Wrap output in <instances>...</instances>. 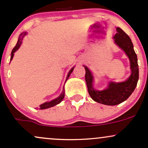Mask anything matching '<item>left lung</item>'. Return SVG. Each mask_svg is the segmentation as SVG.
Segmentation results:
<instances>
[{"mask_svg": "<svg viewBox=\"0 0 148 148\" xmlns=\"http://www.w3.org/2000/svg\"><path fill=\"white\" fill-rule=\"evenodd\" d=\"M117 33L113 37L115 43L125 52L130 61L132 74L125 81L120 83L110 82L108 88L103 90H97L92 86L93 76L90 69L84 65L86 69V81L88 93L94 101L108 106H115L123 102L132 94L137 86L138 80V65L137 56L130 37L120 28H116Z\"/></svg>", "mask_w": 148, "mask_h": 148, "instance_id": "8db88e82", "label": "left lung"}]
</instances>
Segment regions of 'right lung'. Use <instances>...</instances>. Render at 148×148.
Returning a JSON list of instances; mask_svg holds the SVG:
<instances>
[{
	"instance_id": "obj_1",
	"label": "right lung",
	"mask_w": 148,
	"mask_h": 148,
	"mask_svg": "<svg viewBox=\"0 0 148 148\" xmlns=\"http://www.w3.org/2000/svg\"><path fill=\"white\" fill-rule=\"evenodd\" d=\"M26 34H27L26 32H24V33H22L21 35H19V37H18V39L17 43H16V46H15V47H14V49H13L12 51L10 60H12L13 57H14V53H15V51H17L18 49V48L20 47V46H21V43H22V40H23V38L24 37L25 35H26ZM74 67H73L72 68L70 69V71L69 72L68 74H67V78H66V81L68 79V78L69 77V76H70V74H72L73 70H74ZM64 97V88H63V90H62V93H61L60 95L58 97H57L56 99L52 100V101H49V102H45V103H42V104H41L40 106V109H46V108H50V107H53V106H56V105L58 104V103H60L61 101H62V100L63 99Z\"/></svg>"
}]
</instances>
